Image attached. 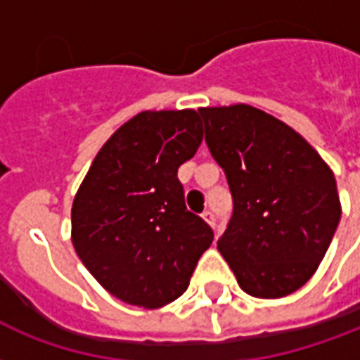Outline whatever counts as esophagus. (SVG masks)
I'll return each mask as SVG.
<instances>
[{"label":"esophagus","instance_id":"esophagus-1","mask_svg":"<svg viewBox=\"0 0 360 360\" xmlns=\"http://www.w3.org/2000/svg\"><path fill=\"white\" fill-rule=\"evenodd\" d=\"M203 220H205L207 224H209L211 228H214V224H217V220H214V214H212L211 211L203 212Z\"/></svg>","mask_w":360,"mask_h":360}]
</instances>
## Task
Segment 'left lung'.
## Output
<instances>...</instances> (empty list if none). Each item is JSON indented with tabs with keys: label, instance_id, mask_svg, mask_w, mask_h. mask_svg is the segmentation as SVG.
<instances>
[{
	"label": "left lung",
	"instance_id": "left-lung-1",
	"mask_svg": "<svg viewBox=\"0 0 360 360\" xmlns=\"http://www.w3.org/2000/svg\"><path fill=\"white\" fill-rule=\"evenodd\" d=\"M199 112L234 198L220 255L245 293L285 297L313 278L342 219L334 172L301 134L253 105Z\"/></svg>",
	"mask_w": 360,
	"mask_h": 360
}]
</instances>
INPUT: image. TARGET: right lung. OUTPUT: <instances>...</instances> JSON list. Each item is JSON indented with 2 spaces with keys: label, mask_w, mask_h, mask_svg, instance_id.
<instances>
[{
  "label": "right lung",
  "mask_w": 360,
  "mask_h": 360,
  "mask_svg": "<svg viewBox=\"0 0 360 360\" xmlns=\"http://www.w3.org/2000/svg\"><path fill=\"white\" fill-rule=\"evenodd\" d=\"M201 140L195 109L138 112L105 141L76 191L70 211L76 253L128 305L172 303L211 248L212 230L186 209L176 176Z\"/></svg>",
  "instance_id": "obj_1"
}]
</instances>
